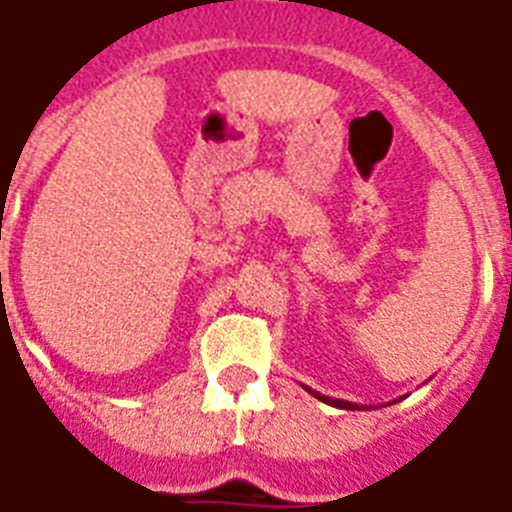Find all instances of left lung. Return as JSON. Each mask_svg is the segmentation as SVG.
<instances>
[{"mask_svg": "<svg viewBox=\"0 0 512 512\" xmlns=\"http://www.w3.org/2000/svg\"><path fill=\"white\" fill-rule=\"evenodd\" d=\"M303 390H306V392H311V395H314L316 400H322V403L332 405V408H342V411H369V408H366V405L350 403V400H337V398H329V395H322V392L311 390V387H306V384H303ZM400 400H403V398H400ZM392 403H395V400H392Z\"/></svg>", "mask_w": 512, "mask_h": 512, "instance_id": "8db88e82", "label": "left lung"}]
</instances>
